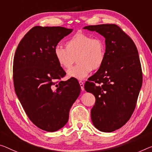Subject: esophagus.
<instances>
[{
	"label": "esophagus",
	"instance_id": "obj_1",
	"mask_svg": "<svg viewBox=\"0 0 152 152\" xmlns=\"http://www.w3.org/2000/svg\"><path fill=\"white\" fill-rule=\"evenodd\" d=\"M79 85H80L81 86V90H84V83L83 82V81H79Z\"/></svg>",
	"mask_w": 152,
	"mask_h": 152
}]
</instances>
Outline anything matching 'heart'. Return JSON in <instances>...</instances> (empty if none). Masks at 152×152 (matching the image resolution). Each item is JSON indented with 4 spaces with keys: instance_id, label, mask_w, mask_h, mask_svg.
I'll return each instance as SVG.
<instances>
[{
    "instance_id": "obj_1",
    "label": "heart",
    "mask_w": 152,
    "mask_h": 152,
    "mask_svg": "<svg viewBox=\"0 0 152 152\" xmlns=\"http://www.w3.org/2000/svg\"><path fill=\"white\" fill-rule=\"evenodd\" d=\"M66 49L56 46L53 50L55 59L63 69L71 68L76 58V66L67 72L69 78L83 80L92 69H99L104 61L105 43L101 37L91 34L77 33L65 43Z\"/></svg>"
}]
</instances>
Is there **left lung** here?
<instances>
[{
    "instance_id": "8db88e82",
    "label": "left lung",
    "mask_w": 152,
    "mask_h": 152,
    "mask_svg": "<svg viewBox=\"0 0 152 152\" xmlns=\"http://www.w3.org/2000/svg\"><path fill=\"white\" fill-rule=\"evenodd\" d=\"M83 29L96 31L105 39L104 61L84 88L96 99L91 110L93 124L100 131L111 132L128 122L136 107L143 81L138 50L115 24L88 26Z\"/></svg>"
}]
</instances>
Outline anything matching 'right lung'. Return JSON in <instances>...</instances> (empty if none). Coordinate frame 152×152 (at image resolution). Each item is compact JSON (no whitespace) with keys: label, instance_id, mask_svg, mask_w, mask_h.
<instances>
[{"label":"right lung","instance_id":"right-lung-1","mask_svg":"<svg viewBox=\"0 0 152 152\" xmlns=\"http://www.w3.org/2000/svg\"><path fill=\"white\" fill-rule=\"evenodd\" d=\"M72 31L60 26H34L23 37L14 56L16 95L32 122L48 132L64 126L80 94L76 79L58 81L66 73L53 55L58 43Z\"/></svg>","mask_w":152,"mask_h":152}]
</instances>
